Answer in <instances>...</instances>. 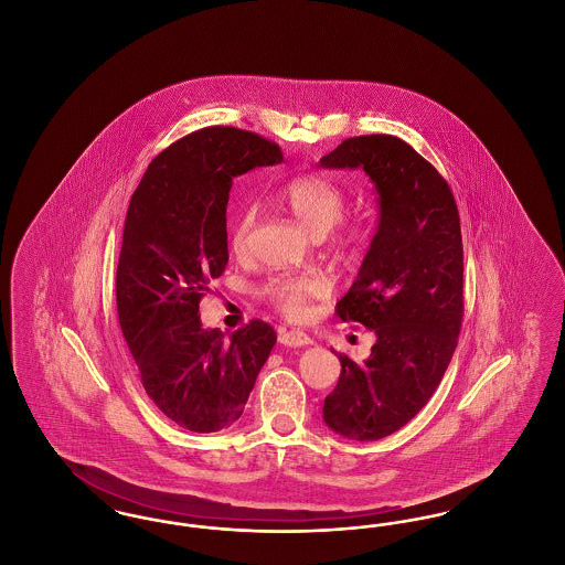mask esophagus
<instances>
[{"label":"esophagus","mask_w":565,"mask_h":565,"mask_svg":"<svg viewBox=\"0 0 565 565\" xmlns=\"http://www.w3.org/2000/svg\"><path fill=\"white\" fill-rule=\"evenodd\" d=\"M279 343L286 348H307L313 341L302 330H279Z\"/></svg>","instance_id":"34e87169"}]
</instances>
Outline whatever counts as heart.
Wrapping results in <instances>:
<instances>
[{
  "instance_id": "obj_1",
  "label": "heart",
  "mask_w": 565,
  "mask_h": 565,
  "mask_svg": "<svg viewBox=\"0 0 565 565\" xmlns=\"http://www.w3.org/2000/svg\"><path fill=\"white\" fill-rule=\"evenodd\" d=\"M279 203L295 215L296 220L316 237H323L341 217L348 207V196L332 180L307 173L288 180L277 190ZM256 220V207L243 205L231 224V247L235 254H243L249 243V233ZM369 233L362 224H350L334 237V252L341 256L355 254ZM318 292V281L300 275H275L263 286V295L288 318L300 320L307 313L309 298Z\"/></svg>"
}]
</instances>
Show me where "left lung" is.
I'll list each match as a JSON object with an SVG mask.
<instances>
[{"instance_id": "left-lung-1", "label": "left lung", "mask_w": 565, "mask_h": 565, "mask_svg": "<svg viewBox=\"0 0 565 565\" xmlns=\"http://www.w3.org/2000/svg\"><path fill=\"white\" fill-rule=\"evenodd\" d=\"M364 169L379 194V226L350 292L343 322L373 330L358 364L339 353L341 376L323 422L351 440H379L406 426L431 398L457 348L463 318V247L445 178L394 135H360L320 161Z\"/></svg>"}]
</instances>
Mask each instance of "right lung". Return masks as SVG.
Listing matches in <instances>:
<instances>
[{"instance_id": "add662e5", "label": "right lung", "mask_w": 565, "mask_h": 565, "mask_svg": "<svg viewBox=\"0 0 565 565\" xmlns=\"http://www.w3.org/2000/svg\"><path fill=\"white\" fill-rule=\"evenodd\" d=\"M281 161L279 146L260 135L205 127L162 150L131 196L116 269L118 320L146 394L184 430L235 424L277 341L263 320L228 339L205 330L199 302L228 265L233 180Z\"/></svg>"}]
</instances>
